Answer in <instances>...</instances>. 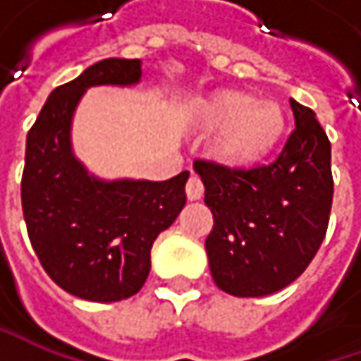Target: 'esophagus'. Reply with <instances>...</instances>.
<instances>
[{"label": "esophagus", "instance_id": "34e87169", "mask_svg": "<svg viewBox=\"0 0 361 361\" xmlns=\"http://www.w3.org/2000/svg\"><path fill=\"white\" fill-rule=\"evenodd\" d=\"M202 197V185L197 176H190L187 183V199L188 201H199Z\"/></svg>", "mask_w": 361, "mask_h": 361}]
</instances>
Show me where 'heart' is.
I'll return each mask as SVG.
<instances>
[{"instance_id":"1","label":"heart","mask_w":361,"mask_h":361,"mask_svg":"<svg viewBox=\"0 0 361 361\" xmlns=\"http://www.w3.org/2000/svg\"><path fill=\"white\" fill-rule=\"evenodd\" d=\"M197 118L202 128L219 130L211 142V157L219 166L235 173H247L267 162L287 128L277 102L235 90L219 92L204 100Z\"/></svg>"}]
</instances>
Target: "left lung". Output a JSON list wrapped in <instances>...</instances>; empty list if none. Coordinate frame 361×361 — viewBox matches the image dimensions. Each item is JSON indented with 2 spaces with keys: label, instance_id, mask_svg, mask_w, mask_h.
Segmentation results:
<instances>
[{
  "label": "left lung",
  "instance_id": "8db88e82",
  "mask_svg": "<svg viewBox=\"0 0 361 361\" xmlns=\"http://www.w3.org/2000/svg\"><path fill=\"white\" fill-rule=\"evenodd\" d=\"M295 130L269 166L247 173L197 162L213 231L204 241L219 289L265 298L293 283L324 241L331 211V145L315 112L289 98Z\"/></svg>",
  "mask_w": 361,
  "mask_h": 361
}]
</instances>
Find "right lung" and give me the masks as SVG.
Instances as JSON below:
<instances>
[{"label": "right lung", "mask_w": 361, "mask_h": 361, "mask_svg": "<svg viewBox=\"0 0 361 361\" xmlns=\"http://www.w3.org/2000/svg\"><path fill=\"white\" fill-rule=\"evenodd\" d=\"M142 62L106 58L58 86L27 132L21 207L35 255L63 291L112 303L140 291L150 249L183 211L188 171L169 180L102 178L72 145L74 114L96 86L130 88Z\"/></svg>", "instance_id": "right-lung-1"}]
</instances>
